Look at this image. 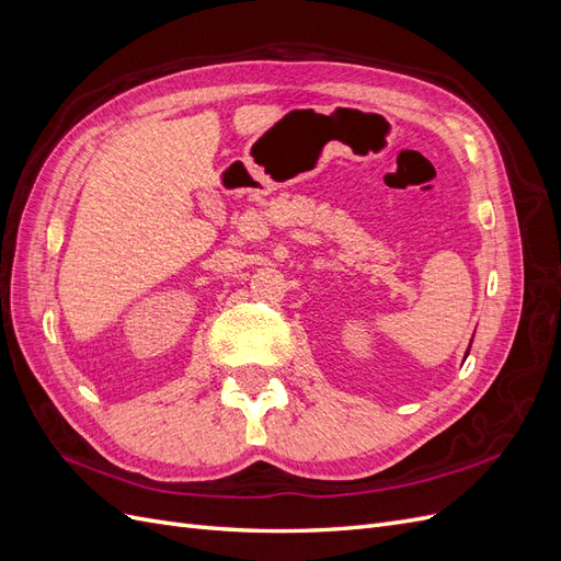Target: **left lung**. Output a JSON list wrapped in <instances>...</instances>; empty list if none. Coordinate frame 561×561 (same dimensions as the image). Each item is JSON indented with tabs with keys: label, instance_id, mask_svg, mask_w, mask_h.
I'll use <instances>...</instances> for the list:
<instances>
[{
	"label": "left lung",
	"instance_id": "left-lung-1",
	"mask_svg": "<svg viewBox=\"0 0 561 561\" xmlns=\"http://www.w3.org/2000/svg\"><path fill=\"white\" fill-rule=\"evenodd\" d=\"M468 351H470V346H468Z\"/></svg>",
	"mask_w": 561,
	"mask_h": 561
}]
</instances>
